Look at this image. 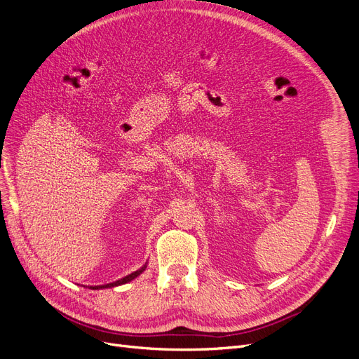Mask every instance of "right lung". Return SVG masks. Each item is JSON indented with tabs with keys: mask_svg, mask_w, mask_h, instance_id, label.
<instances>
[{
	"mask_svg": "<svg viewBox=\"0 0 359 359\" xmlns=\"http://www.w3.org/2000/svg\"><path fill=\"white\" fill-rule=\"evenodd\" d=\"M145 269H147V262H145V266H144V267H141V269H139V270H136V271H133V273L128 274L126 277H123V278H120V280H116V282H113V283L100 285V286H89V289H92V290H100V289L116 287V286H120V285H124V283H129V282H132L133 278H136L137 276H141V274L145 271Z\"/></svg>",
	"mask_w": 359,
	"mask_h": 359,
	"instance_id": "add662e5",
	"label": "right lung"
}]
</instances>
